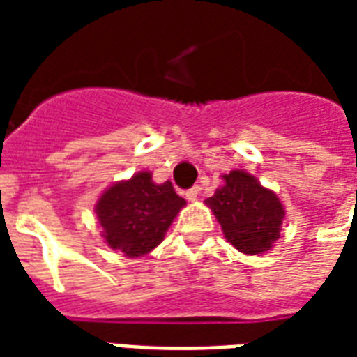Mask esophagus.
I'll list each match as a JSON object with an SVG mask.
<instances>
[{
  "label": "esophagus",
  "mask_w": 357,
  "mask_h": 357,
  "mask_svg": "<svg viewBox=\"0 0 357 357\" xmlns=\"http://www.w3.org/2000/svg\"><path fill=\"white\" fill-rule=\"evenodd\" d=\"M200 190H202V187H198V185H196V187H192V189L187 190V200L195 202L196 198L200 196Z\"/></svg>",
  "instance_id": "34e87169"
}]
</instances>
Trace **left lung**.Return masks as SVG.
Segmentation results:
<instances>
[{
  "mask_svg": "<svg viewBox=\"0 0 357 357\" xmlns=\"http://www.w3.org/2000/svg\"><path fill=\"white\" fill-rule=\"evenodd\" d=\"M224 185L207 198L222 234L238 252L265 254L280 238L285 207L276 192L266 189L244 170L222 176Z\"/></svg>",
  "mask_w": 357,
  "mask_h": 357,
  "instance_id": "obj_1",
  "label": "left lung"
}]
</instances>
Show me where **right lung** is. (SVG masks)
Instances as JSON below:
<instances>
[{
	"label": "right lung",
	"instance_id": "right-lung-1",
	"mask_svg": "<svg viewBox=\"0 0 357 357\" xmlns=\"http://www.w3.org/2000/svg\"><path fill=\"white\" fill-rule=\"evenodd\" d=\"M185 204L170 181L155 183L151 172L142 170L103 190L94 211L109 248L142 257L161 244Z\"/></svg>",
	"mask_w": 357,
	"mask_h": 357
}]
</instances>
